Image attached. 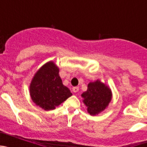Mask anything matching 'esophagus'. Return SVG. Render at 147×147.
Instances as JSON below:
<instances>
[{
  "label": "esophagus",
  "mask_w": 147,
  "mask_h": 147,
  "mask_svg": "<svg viewBox=\"0 0 147 147\" xmlns=\"http://www.w3.org/2000/svg\"><path fill=\"white\" fill-rule=\"evenodd\" d=\"M72 90H73V92L76 93V92L79 91V88H78V87H73Z\"/></svg>",
  "instance_id": "1"
}]
</instances>
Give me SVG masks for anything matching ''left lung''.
I'll list each match as a JSON object with an SVG mask.
<instances>
[{
	"mask_svg": "<svg viewBox=\"0 0 147 147\" xmlns=\"http://www.w3.org/2000/svg\"><path fill=\"white\" fill-rule=\"evenodd\" d=\"M81 96L83 98V103L87 107L88 113L90 115H96L108 107L113 95L110 87L97 80L88 84V90Z\"/></svg>",
	"mask_w": 147,
	"mask_h": 147,
	"instance_id": "8db88e82",
	"label": "left lung"
}]
</instances>
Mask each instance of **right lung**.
I'll use <instances>...</instances> for the list:
<instances>
[{
	"label": "right lung",
	"mask_w": 147,
	"mask_h": 147,
	"mask_svg": "<svg viewBox=\"0 0 147 147\" xmlns=\"http://www.w3.org/2000/svg\"><path fill=\"white\" fill-rule=\"evenodd\" d=\"M59 67L49 61L39 68L30 83L32 101L44 110H52L72 96L71 90L62 84Z\"/></svg>",
	"instance_id": "add662e5"
}]
</instances>
